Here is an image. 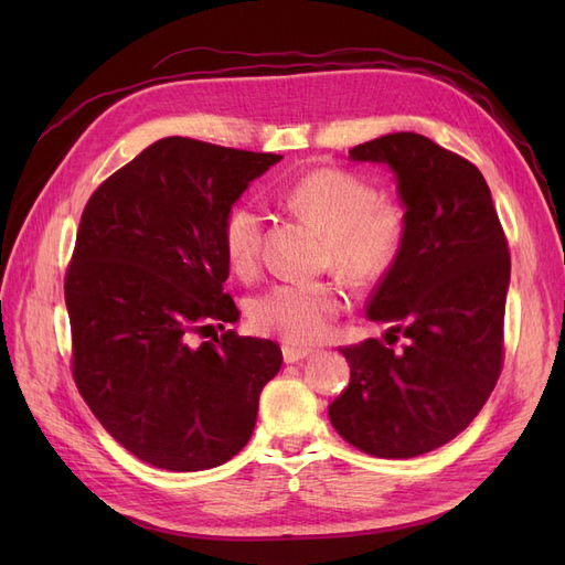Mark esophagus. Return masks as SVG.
<instances>
[{
  "label": "esophagus",
  "instance_id": "esophagus-1",
  "mask_svg": "<svg viewBox=\"0 0 565 565\" xmlns=\"http://www.w3.org/2000/svg\"><path fill=\"white\" fill-rule=\"evenodd\" d=\"M313 349L309 347H295V344H282V358L285 363H297V361H303L306 355H311Z\"/></svg>",
  "mask_w": 565,
  "mask_h": 565
}]
</instances>
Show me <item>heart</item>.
Masks as SVG:
<instances>
[{
  "mask_svg": "<svg viewBox=\"0 0 565 565\" xmlns=\"http://www.w3.org/2000/svg\"><path fill=\"white\" fill-rule=\"evenodd\" d=\"M282 200L324 235V264L355 282L382 278L396 264L407 241V207L391 195H377L367 179L349 169L318 167L285 185ZM266 216L254 202H237L221 224V249L235 276L252 278L262 264ZM341 282L285 280L268 287L249 306L252 324L292 344H311L328 334L347 309Z\"/></svg>",
  "mask_w": 565,
  "mask_h": 565,
  "instance_id": "heart-1",
  "label": "heart"
}]
</instances>
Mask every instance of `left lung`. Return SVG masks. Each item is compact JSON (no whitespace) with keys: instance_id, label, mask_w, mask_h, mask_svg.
Returning a JSON list of instances; mask_svg holds the SVG:
<instances>
[{"instance_id":"left-lung-1","label":"left lung","mask_w":565,"mask_h":565,"mask_svg":"<svg viewBox=\"0 0 565 565\" xmlns=\"http://www.w3.org/2000/svg\"><path fill=\"white\" fill-rule=\"evenodd\" d=\"M386 162L409 214L403 252L367 301L386 344L341 347L349 386L330 403L337 434L372 457L446 446L481 413L504 365L507 235L478 167L413 131L349 150ZM403 335L406 344L393 350Z\"/></svg>"}]
</instances>
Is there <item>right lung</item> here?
Returning <instances> with one entry per match:
<instances>
[{
  "instance_id": "1",
  "label": "right lung",
  "mask_w": 565,
  "mask_h": 565,
  "mask_svg": "<svg viewBox=\"0 0 565 565\" xmlns=\"http://www.w3.org/2000/svg\"><path fill=\"white\" fill-rule=\"evenodd\" d=\"M282 156L169 136L92 193L65 270L73 380L104 429L167 471L241 452L282 351L226 328L221 224L247 183Z\"/></svg>"
}]
</instances>
